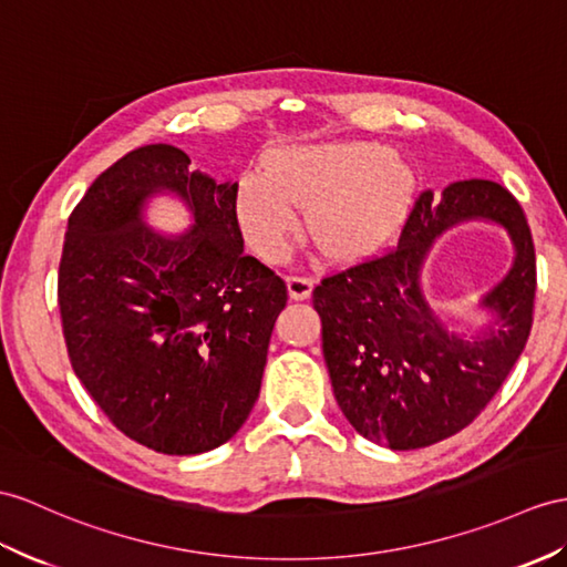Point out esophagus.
<instances>
[{
	"label": "esophagus",
	"mask_w": 567,
	"mask_h": 567,
	"mask_svg": "<svg viewBox=\"0 0 567 567\" xmlns=\"http://www.w3.org/2000/svg\"><path fill=\"white\" fill-rule=\"evenodd\" d=\"M286 284H288V293H291L293 300H308L315 286L308 276H288Z\"/></svg>",
	"instance_id": "esophagus-1"
}]
</instances>
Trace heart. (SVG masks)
Listing matches in <instances>:
<instances>
[{
    "label": "heart",
    "instance_id": "b5f03b06",
    "mask_svg": "<svg viewBox=\"0 0 567 567\" xmlns=\"http://www.w3.org/2000/svg\"><path fill=\"white\" fill-rule=\"evenodd\" d=\"M413 195L409 165L380 144L286 146L269 171L252 165L236 179V218L250 250L276 261L300 226L334 259L358 257L388 240Z\"/></svg>",
    "mask_w": 567,
    "mask_h": 567
}]
</instances>
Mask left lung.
<instances>
[{
  "label": "left lung",
  "mask_w": 567,
  "mask_h": 567,
  "mask_svg": "<svg viewBox=\"0 0 567 567\" xmlns=\"http://www.w3.org/2000/svg\"><path fill=\"white\" fill-rule=\"evenodd\" d=\"M466 219L503 225L516 250L482 299L492 320L454 332L424 298L420 271L435 237ZM536 257L519 202L491 179H460L413 204L394 250L331 274L312 291L322 353L343 416L390 450L435 445L472 423L501 390L532 331Z\"/></svg>",
  "instance_id": "left-lung-1"
}]
</instances>
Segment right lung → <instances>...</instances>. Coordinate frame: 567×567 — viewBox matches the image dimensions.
I'll return each instance as SVG.
<instances>
[{
    "mask_svg": "<svg viewBox=\"0 0 567 567\" xmlns=\"http://www.w3.org/2000/svg\"><path fill=\"white\" fill-rule=\"evenodd\" d=\"M193 214L183 237L151 231V196ZM236 183L189 171L171 144L130 151L69 216L58 300L69 361L115 427L163 454L209 452L259 396L286 284L243 252Z\"/></svg>",
    "mask_w": 567,
    "mask_h": 567,
    "instance_id": "add662e5",
    "label": "right lung"
}]
</instances>
